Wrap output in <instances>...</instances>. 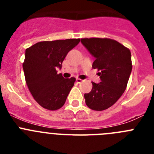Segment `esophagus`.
Instances as JSON below:
<instances>
[{"label": "esophagus", "instance_id": "34e87169", "mask_svg": "<svg viewBox=\"0 0 154 154\" xmlns=\"http://www.w3.org/2000/svg\"><path fill=\"white\" fill-rule=\"evenodd\" d=\"M82 81H83V80L81 79H79V78L76 79V82H77L78 83H81V82H82Z\"/></svg>", "mask_w": 154, "mask_h": 154}]
</instances>
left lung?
<instances>
[{
  "label": "left lung",
  "mask_w": 154,
  "mask_h": 154,
  "mask_svg": "<svg viewBox=\"0 0 154 154\" xmlns=\"http://www.w3.org/2000/svg\"><path fill=\"white\" fill-rule=\"evenodd\" d=\"M82 44L95 57L92 68L97 69L99 83L92 82V89L84 97L87 106L102 111L112 106L126 90L132 71L129 48L110 38H82Z\"/></svg>",
  "instance_id": "left-lung-1"
}]
</instances>
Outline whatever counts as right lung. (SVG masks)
<instances>
[{"instance_id":"1","label":"right lung","mask_w":154,"mask_h":154,"mask_svg":"<svg viewBox=\"0 0 154 154\" xmlns=\"http://www.w3.org/2000/svg\"><path fill=\"white\" fill-rule=\"evenodd\" d=\"M79 38L40 42L25 51L23 63L28 89L35 101L48 110L63 106L75 79H64L57 73L69 51L79 43Z\"/></svg>"}]
</instances>
